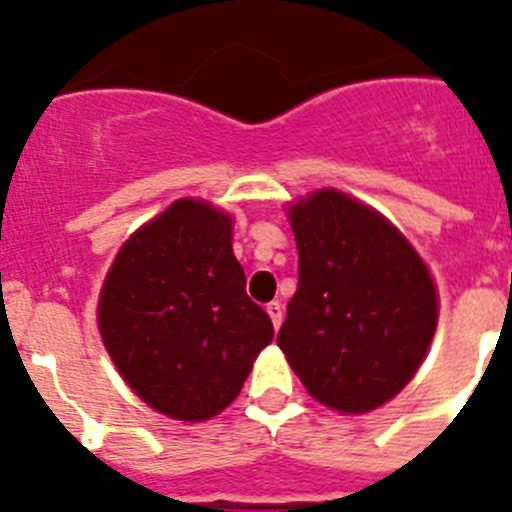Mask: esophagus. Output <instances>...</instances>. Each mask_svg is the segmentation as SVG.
Here are the masks:
<instances>
[{"label": "esophagus", "instance_id": "esophagus-1", "mask_svg": "<svg viewBox=\"0 0 512 512\" xmlns=\"http://www.w3.org/2000/svg\"><path fill=\"white\" fill-rule=\"evenodd\" d=\"M266 314H269V319H272L274 329L280 327V324H282V303L280 301L269 303V306H266Z\"/></svg>", "mask_w": 512, "mask_h": 512}]
</instances>
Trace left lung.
Wrapping results in <instances>:
<instances>
[{
    "instance_id": "obj_1",
    "label": "left lung",
    "mask_w": 512,
    "mask_h": 512,
    "mask_svg": "<svg viewBox=\"0 0 512 512\" xmlns=\"http://www.w3.org/2000/svg\"><path fill=\"white\" fill-rule=\"evenodd\" d=\"M298 290L277 345L303 387L342 413L395 398L424 361L437 290L411 243L369 206L316 190L290 206Z\"/></svg>"
}]
</instances>
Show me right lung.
Wrapping results in <instances>:
<instances>
[{
	"label": "right lung",
	"mask_w": 512,
	"mask_h": 512,
	"mask_svg": "<svg viewBox=\"0 0 512 512\" xmlns=\"http://www.w3.org/2000/svg\"><path fill=\"white\" fill-rule=\"evenodd\" d=\"M99 329L135 395L180 421L225 411L274 337L246 293L230 217L193 198L122 246L101 287Z\"/></svg>",
	"instance_id": "obj_1"
}]
</instances>
